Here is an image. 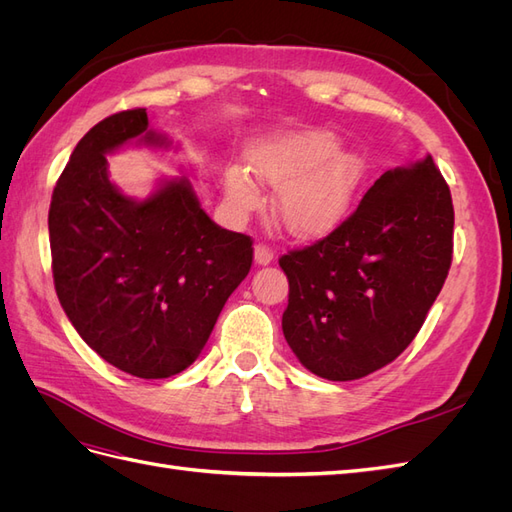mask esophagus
<instances>
[{
	"label": "esophagus",
	"instance_id": "esophagus-1",
	"mask_svg": "<svg viewBox=\"0 0 512 512\" xmlns=\"http://www.w3.org/2000/svg\"><path fill=\"white\" fill-rule=\"evenodd\" d=\"M254 260L256 265H269L273 260V250L267 243H256L254 245Z\"/></svg>",
	"mask_w": 512,
	"mask_h": 512
}]
</instances>
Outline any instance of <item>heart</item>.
Returning <instances> with one entry per match:
<instances>
[{
    "mask_svg": "<svg viewBox=\"0 0 512 512\" xmlns=\"http://www.w3.org/2000/svg\"><path fill=\"white\" fill-rule=\"evenodd\" d=\"M252 170L271 188H282L277 196L282 224L299 237H316L348 213L363 177V162L339 151L331 132H307L256 151ZM224 190L228 205L237 213L260 205L258 185L241 168L228 170Z\"/></svg>",
    "mask_w": 512,
    "mask_h": 512,
    "instance_id": "b5f03b06",
    "label": "heart"
}]
</instances>
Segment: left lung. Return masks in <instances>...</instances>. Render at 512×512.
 Instances as JSON below:
<instances>
[{"mask_svg":"<svg viewBox=\"0 0 512 512\" xmlns=\"http://www.w3.org/2000/svg\"><path fill=\"white\" fill-rule=\"evenodd\" d=\"M453 226L451 190L427 156L386 170L327 237L284 254L282 329L297 359L339 382L395 361L444 286Z\"/></svg>","mask_w":512,"mask_h":512,"instance_id":"left-lung-1","label":"left lung"}]
</instances>
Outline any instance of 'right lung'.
Segmentation results:
<instances>
[{
	"label": "right lung",
	"mask_w": 512,
	"mask_h": 512,
	"mask_svg": "<svg viewBox=\"0 0 512 512\" xmlns=\"http://www.w3.org/2000/svg\"><path fill=\"white\" fill-rule=\"evenodd\" d=\"M130 141L166 145L145 108L102 119L74 147L51 198V267L85 344L130 376L160 380L198 359L254 247L209 218L185 177L145 200L121 194L104 153Z\"/></svg>",
	"instance_id": "obj_1"
}]
</instances>
